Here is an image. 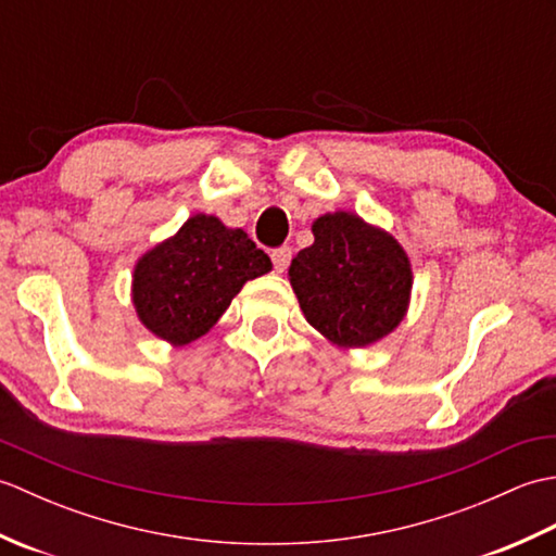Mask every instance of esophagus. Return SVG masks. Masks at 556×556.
Returning a JSON list of instances; mask_svg holds the SVG:
<instances>
[{
  "label": "esophagus",
  "instance_id": "1",
  "mask_svg": "<svg viewBox=\"0 0 556 556\" xmlns=\"http://www.w3.org/2000/svg\"><path fill=\"white\" fill-rule=\"evenodd\" d=\"M271 263H275V269L277 271H285L287 267H289V263H291V248L289 245H281V248H275V251H271Z\"/></svg>",
  "mask_w": 556,
  "mask_h": 556
}]
</instances>
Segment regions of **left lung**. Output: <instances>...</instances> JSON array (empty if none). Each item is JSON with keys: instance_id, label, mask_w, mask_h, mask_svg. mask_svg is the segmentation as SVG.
I'll list each match as a JSON object with an SVG mask.
<instances>
[{"instance_id": "8db88e82", "label": "left lung", "mask_w": 556, "mask_h": 556, "mask_svg": "<svg viewBox=\"0 0 556 556\" xmlns=\"http://www.w3.org/2000/svg\"><path fill=\"white\" fill-rule=\"evenodd\" d=\"M315 243L291 260L289 277L301 311L317 332L358 349L404 320L410 265L392 236L349 212L313 224Z\"/></svg>"}]
</instances>
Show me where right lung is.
I'll list each match as a JSON object with an SVG mask.
<instances>
[{"label":"right lung","instance_id":"1","mask_svg":"<svg viewBox=\"0 0 556 556\" xmlns=\"http://www.w3.org/2000/svg\"><path fill=\"white\" fill-rule=\"evenodd\" d=\"M269 269L267 253L243 229L195 215L174 239L140 257L134 303L150 332L184 346L219 320L248 279Z\"/></svg>","mask_w":556,"mask_h":556}]
</instances>
